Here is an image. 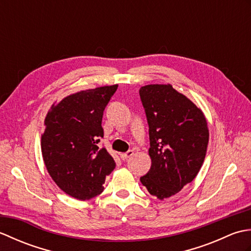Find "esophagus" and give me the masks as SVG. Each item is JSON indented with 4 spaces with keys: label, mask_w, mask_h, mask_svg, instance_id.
<instances>
[{
    "label": "esophagus",
    "mask_w": 251,
    "mask_h": 251,
    "mask_svg": "<svg viewBox=\"0 0 251 251\" xmlns=\"http://www.w3.org/2000/svg\"><path fill=\"white\" fill-rule=\"evenodd\" d=\"M120 155H121V158L123 159V161H125V159L129 158L130 156L134 155V151H132V150H129L128 152H126V153H121Z\"/></svg>",
    "instance_id": "obj_1"
}]
</instances>
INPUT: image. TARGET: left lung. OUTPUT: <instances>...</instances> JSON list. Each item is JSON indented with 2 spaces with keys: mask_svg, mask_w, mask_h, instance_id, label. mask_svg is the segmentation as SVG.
<instances>
[{
  "mask_svg": "<svg viewBox=\"0 0 251 251\" xmlns=\"http://www.w3.org/2000/svg\"><path fill=\"white\" fill-rule=\"evenodd\" d=\"M139 94L149 124L152 162L140 181L151 195L164 200L199 174L209 130L202 111L170 84L146 85Z\"/></svg>",
  "mask_w": 251,
  "mask_h": 251,
  "instance_id": "1",
  "label": "left lung"
}]
</instances>
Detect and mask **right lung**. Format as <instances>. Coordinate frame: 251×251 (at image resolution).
Wrapping results in <instances>:
<instances>
[{"mask_svg": "<svg viewBox=\"0 0 251 251\" xmlns=\"http://www.w3.org/2000/svg\"><path fill=\"white\" fill-rule=\"evenodd\" d=\"M119 85L81 90L52 104L41 138L42 155L51 179L74 199L90 200L103 191L115 162L104 148V108Z\"/></svg>", "mask_w": 251, "mask_h": 251, "instance_id": "right-lung-1", "label": "right lung"}]
</instances>
